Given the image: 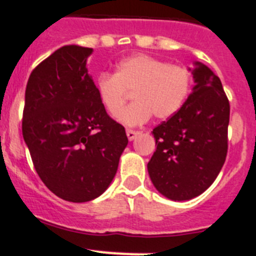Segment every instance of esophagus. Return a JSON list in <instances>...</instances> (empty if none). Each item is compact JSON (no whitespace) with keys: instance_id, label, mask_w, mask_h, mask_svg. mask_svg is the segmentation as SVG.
Masks as SVG:
<instances>
[{"instance_id":"obj_1","label":"esophagus","mask_w":256,"mask_h":256,"mask_svg":"<svg viewBox=\"0 0 256 256\" xmlns=\"http://www.w3.org/2000/svg\"><path fill=\"white\" fill-rule=\"evenodd\" d=\"M126 135H128V140H134V139H135V138H136L138 131L130 130V128H128V130H126Z\"/></svg>"}]
</instances>
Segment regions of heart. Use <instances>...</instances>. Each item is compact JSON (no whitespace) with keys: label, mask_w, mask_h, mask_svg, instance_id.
I'll return each mask as SVG.
<instances>
[{"label":"heart","mask_w":256,"mask_h":256,"mask_svg":"<svg viewBox=\"0 0 256 256\" xmlns=\"http://www.w3.org/2000/svg\"><path fill=\"white\" fill-rule=\"evenodd\" d=\"M190 86L188 68L148 54L122 60L116 72L100 74L96 82L98 100L111 116L122 111L130 96L135 100L118 116L126 126L142 125L152 114L158 120L174 116L185 102Z\"/></svg>","instance_id":"b5f03b06"}]
</instances>
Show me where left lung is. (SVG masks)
I'll return each mask as SVG.
<instances>
[{"mask_svg":"<svg viewBox=\"0 0 256 256\" xmlns=\"http://www.w3.org/2000/svg\"><path fill=\"white\" fill-rule=\"evenodd\" d=\"M192 93L178 111L153 128L156 149L148 163L152 182L171 200L206 190L224 164L230 102L220 78L195 62Z\"/></svg>","mask_w":256,"mask_h":256,"instance_id":"1","label":"left lung"}]
</instances>
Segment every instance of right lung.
Listing matches in <instances>:
<instances>
[{"label": "right lung", "mask_w": 256, "mask_h": 256, "mask_svg": "<svg viewBox=\"0 0 256 256\" xmlns=\"http://www.w3.org/2000/svg\"><path fill=\"white\" fill-rule=\"evenodd\" d=\"M92 48L65 46L32 71L22 136L36 174L54 195L84 202L106 191L128 140L88 75Z\"/></svg>", "instance_id": "obj_1"}]
</instances>
